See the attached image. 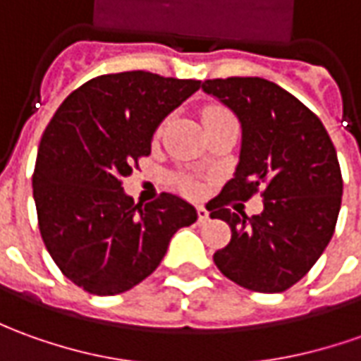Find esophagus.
Instances as JSON below:
<instances>
[{
    "instance_id": "34e87169",
    "label": "esophagus",
    "mask_w": 361,
    "mask_h": 361,
    "mask_svg": "<svg viewBox=\"0 0 361 361\" xmlns=\"http://www.w3.org/2000/svg\"><path fill=\"white\" fill-rule=\"evenodd\" d=\"M207 219H209V212L205 207H197V221L205 223Z\"/></svg>"
}]
</instances>
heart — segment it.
Instances as JSON below:
<instances>
[{
  "instance_id": "heart-1",
  "label": "heart",
  "mask_w": 361,
  "mask_h": 361,
  "mask_svg": "<svg viewBox=\"0 0 361 361\" xmlns=\"http://www.w3.org/2000/svg\"><path fill=\"white\" fill-rule=\"evenodd\" d=\"M201 120H203V126L207 128V126L223 122V120H235V116L227 109H223V106H207V109L201 112ZM180 185L181 190L188 191V193H197V185L191 180H188V178H183L180 181Z\"/></svg>"
}]
</instances>
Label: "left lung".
<instances>
[{
  "label": "left lung",
  "instance_id": "obj_1",
  "mask_svg": "<svg viewBox=\"0 0 361 361\" xmlns=\"http://www.w3.org/2000/svg\"><path fill=\"white\" fill-rule=\"evenodd\" d=\"M201 88L229 106L243 128L235 176L209 201L212 219L231 227V241L213 261L243 288L283 293L312 269L334 235L344 188L334 144L314 112L271 80L213 78ZM259 189L263 214L247 218L228 209Z\"/></svg>",
  "mask_w": 361,
  "mask_h": 361
}]
</instances>
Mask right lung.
<instances>
[{"label": "right lung", "instance_id": "1", "mask_svg": "<svg viewBox=\"0 0 361 361\" xmlns=\"http://www.w3.org/2000/svg\"><path fill=\"white\" fill-rule=\"evenodd\" d=\"M200 87L148 71L100 75L73 90L49 122L33 171L39 231L82 290H130L158 269L173 233L197 219L171 193L134 205L122 178L149 156L161 120Z\"/></svg>", "mask_w": 361, "mask_h": 361}]
</instances>
